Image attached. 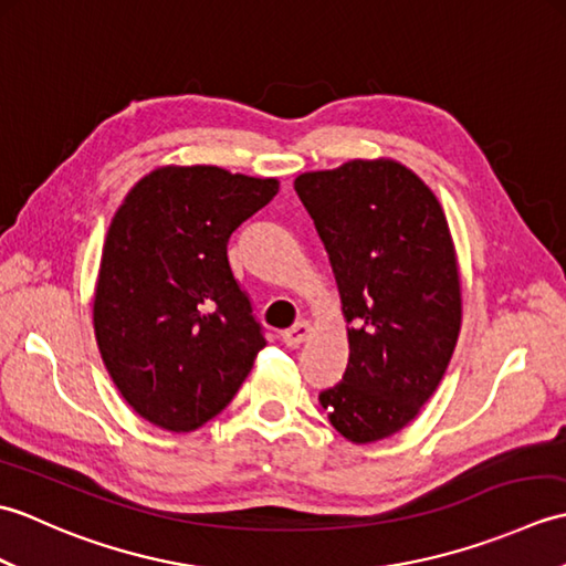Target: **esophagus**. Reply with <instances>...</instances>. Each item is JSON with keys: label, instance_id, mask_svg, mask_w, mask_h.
I'll return each instance as SVG.
<instances>
[{"label": "esophagus", "instance_id": "esophagus-1", "mask_svg": "<svg viewBox=\"0 0 566 566\" xmlns=\"http://www.w3.org/2000/svg\"><path fill=\"white\" fill-rule=\"evenodd\" d=\"M308 333H311L308 321H298V323H294V326H292L290 331L282 333V340H284L286 345H290V347H298V345H302V343L308 338Z\"/></svg>", "mask_w": 566, "mask_h": 566}]
</instances>
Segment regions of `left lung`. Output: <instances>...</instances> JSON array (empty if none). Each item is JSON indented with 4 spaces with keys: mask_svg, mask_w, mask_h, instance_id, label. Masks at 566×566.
<instances>
[{
    "mask_svg": "<svg viewBox=\"0 0 566 566\" xmlns=\"http://www.w3.org/2000/svg\"><path fill=\"white\" fill-rule=\"evenodd\" d=\"M294 189L338 280L350 359L318 394L333 428L375 442L411 423L450 365L462 296L436 195L394 160L306 172Z\"/></svg>",
    "mask_w": 566,
    "mask_h": 566,
    "instance_id": "8db88e82",
    "label": "left lung"
}]
</instances>
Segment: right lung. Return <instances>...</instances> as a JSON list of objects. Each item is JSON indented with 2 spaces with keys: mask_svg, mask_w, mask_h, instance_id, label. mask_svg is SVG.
Segmentation results:
<instances>
[{
  "mask_svg": "<svg viewBox=\"0 0 566 566\" xmlns=\"http://www.w3.org/2000/svg\"><path fill=\"white\" fill-rule=\"evenodd\" d=\"M276 189L211 165L163 167L118 207L94 331L118 391L153 426L189 432L221 413L268 343L228 240Z\"/></svg>",
  "mask_w": 566,
  "mask_h": 566,
  "instance_id": "obj_1",
  "label": "right lung"
}]
</instances>
